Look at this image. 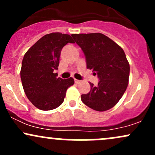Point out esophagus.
<instances>
[{
    "label": "esophagus",
    "mask_w": 155,
    "mask_h": 155,
    "mask_svg": "<svg viewBox=\"0 0 155 155\" xmlns=\"http://www.w3.org/2000/svg\"><path fill=\"white\" fill-rule=\"evenodd\" d=\"M74 81H75L76 84H78V83L80 82L79 80H78V79H74Z\"/></svg>",
    "instance_id": "34e87169"
}]
</instances>
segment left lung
Wrapping results in <instances>:
<instances>
[{
  "label": "left lung",
  "mask_w": 155,
  "mask_h": 155,
  "mask_svg": "<svg viewBox=\"0 0 155 155\" xmlns=\"http://www.w3.org/2000/svg\"><path fill=\"white\" fill-rule=\"evenodd\" d=\"M82 49L87 68L97 74L96 87L90 82L91 90L81 95V101L97 111H107L116 105L128 85L130 65L122 47L102 33L72 34Z\"/></svg>",
  "instance_id": "obj_1"
}]
</instances>
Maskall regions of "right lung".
I'll return each instance as SVG.
<instances>
[{
    "label": "right lung",
    "instance_id": "right-lung-1",
    "mask_svg": "<svg viewBox=\"0 0 155 155\" xmlns=\"http://www.w3.org/2000/svg\"><path fill=\"white\" fill-rule=\"evenodd\" d=\"M74 43L70 35L51 33L33 44L23 58L20 77L25 93L38 109L49 111L63 104L68 88L74 84L73 78H57L62 49Z\"/></svg>",
    "mask_w": 155,
    "mask_h": 155
}]
</instances>
